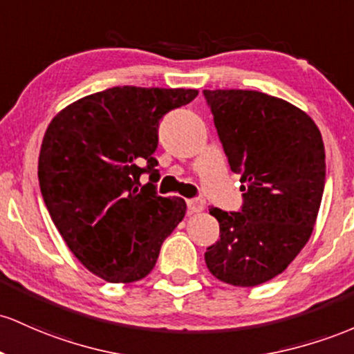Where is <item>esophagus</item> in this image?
<instances>
[{
  "mask_svg": "<svg viewBox=\"0 0 354 354\" xmlns=\"http://www.w3.org/2000/svg\"><path fill=\"white\" fill-rule=\"evenodd\" d=\"M205 207V202L202 198H189L187 201V210L189 214H196V212H202Z\"/></svg>",
  "mask_w": 354,
  "mask_h": 354,
  "instance_id": "esophagus-1",
  "label": "esophagus"
}]
</instances>
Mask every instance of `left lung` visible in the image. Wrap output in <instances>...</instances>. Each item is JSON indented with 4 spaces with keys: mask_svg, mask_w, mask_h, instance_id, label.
I'll return each instance as SVG.
<instances>
[{
    "mask_svg": "<svg viewBox=\"0 0 354 354\" xmlns=\"http://www.w3.org/2000/svg\"><path fill=\"white\" fill-rule=\"evenodd\" d=\"M230 170L241 176L237 212L210 207L221 239L205 264L241 288L281 274L311 237L326 180L315 122L291 103L254 90H204Z\"/></svg>",
    "mask_w": 354,
    "mask_h": 354,
    "instance_id": "obj_1",
    "label": "left lung"
}]
</instances>
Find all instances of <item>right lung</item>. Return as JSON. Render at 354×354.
I'll return each instance as SVG.
<instances>
[{"instance_id":"right-lung-1","label":"right lung","mask_w":354,"mask_h":354,"mask_svg":"<svg viewBox=\"0 0 354 354\" xmlns=\"http://www.w3.org/2000/svg\"><path fill=\"white\" fill-rule=\"evenodd\" d=\"M197 90L113 86L62 110L43 137L39 190L70 251L109 283L153 269L162 242L185 216V201L157 194L160 118ZM147 173L149 182L142 186Z\"/></svg>"}]
</instances>
